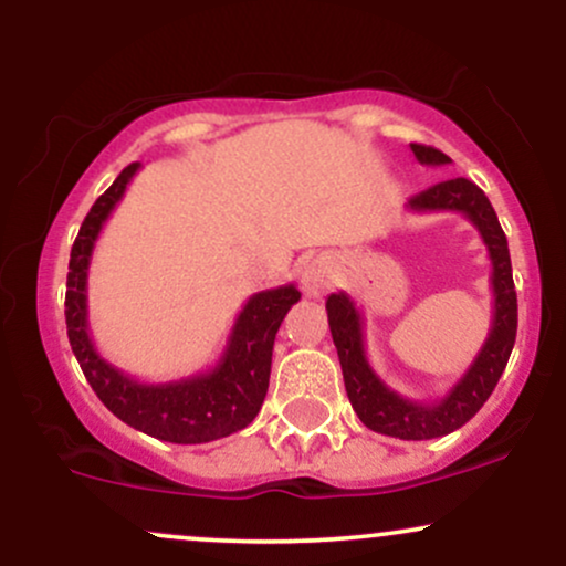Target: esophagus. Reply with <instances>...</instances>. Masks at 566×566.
<instances>
[{
  "mask_svg": "<svg viewBox=\"0 0 566 566\" xmlns=\"http://www.w3.org/2000/svg\"><path fill=\"white\" fill-rule=\"evenodd\" d=\"M335 279V271H333V263L327 261V258H311V261L303 263V271H301V282H303V290L308 292V295H322L324 290L333 284Z\"/></svg>",
  "mask_w": 566,
  "mask_h": 566,
  "instance_id": "1",
  "label": "esophagus"
}]
</instances>
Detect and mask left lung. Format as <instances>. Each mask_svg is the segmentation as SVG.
<instances>
[{
  "label": "left lung",
  "instance_id": "8db88e82",
  "mask_svg": "<svg viewBox=\"0 0 566 566\" xmlns=\"http://www.w3.org/2000/svg\"><path fill=\"white\" fill-rule=\"evenodd\" d=\"M412 154L420 165H450L452 161L439 148L420 146V143H412ZM407 210L463 212L486 244L492 263L490 284L495 301H492V329L473 365L465 369L463 378L454 382L450 394L441 396L439 401H431V405H420V401L405 399V396L391 391L378 378V373L369 367L365 350V319L346 292H333L327 297V319L337 359H340L348 401L361 423L373 431L386 433V437L420 441L458 431L495 391L500 375L509 365L513 343H516V290H513L509 239L500 229L490 199L476 184L465 178L441 180V184L415 193L407 201Z\"/></svg>",
  "mask_w": 566,
  "mask_h": 566
}]
</instances>
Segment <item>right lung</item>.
<instances>
[{"label": "right lung", "instance_id": "1", "mask_svg": "<svg viewBox=\"0 0 566 566\" xmlns=\"http://www.w3.org/2000/svg\"><path fill=\"white\" fill-rule=\"evenodd\" d=\"M140 170L127 165L103 197L90 207L80 237L71 247L66 282L69 343L97 399L119 420L148 437L172 444H205L242 431L261 412L271 378V354L287 311L301 301L295 284L255 292L226 343L223 356L207 373L170 382H140L97 354L87 327V271L103 223L125 197L129 180Z\"/></svg>", "mask_w": 566, "mask_h": 566}]
</instances>
